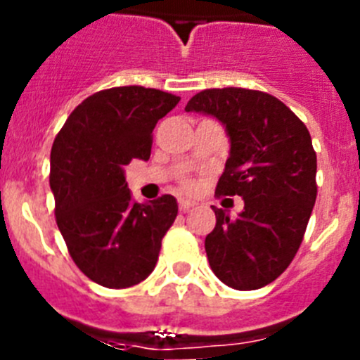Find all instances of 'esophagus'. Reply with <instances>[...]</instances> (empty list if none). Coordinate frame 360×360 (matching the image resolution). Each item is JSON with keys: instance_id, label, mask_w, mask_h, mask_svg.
<instances>
[{"instance_id": "1", "label": "esophagus", "mask_w": 360, "mask_h": 360, "mask_svg": "<svg viewBox=\"0 0 360 360\" xmlns=\"http://www.w3.org/2000/svg\"><path fill=\"white\" fill-rule=\"evenodd\" d=\"M178 207H180V211H189L191 207H195V202L193 200H187V198H178Z\"/></svg>"}]
</instances>
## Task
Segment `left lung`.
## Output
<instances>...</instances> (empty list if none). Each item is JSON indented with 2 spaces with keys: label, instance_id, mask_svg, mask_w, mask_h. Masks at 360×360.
I'll use <instances>...</instances> for the list:
<instances>
[{
  "label": "left lung",
  "instance_id": "obj_1",
  "mask_svg": "<svg viewBox=\"0 0 360 360\" xmlns=\"http://www.w3.org/2000/svg\"><path fill=\"white\" fill-rule=\"evenodd\" d=\"M186 111L212 117L225 128L231 148L216 193L238 195L245 203L234 219L212 207L209 265L227 287H265L294 259L316 203L310 133L279 98L245 88L203 90Z\"/></svg>",
  "mask_w": 360,
  "mask_h": 360
}]
</instances>
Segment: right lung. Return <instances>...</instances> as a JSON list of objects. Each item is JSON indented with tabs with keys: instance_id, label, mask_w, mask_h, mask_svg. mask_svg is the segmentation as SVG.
<instances>
[{
	"instance_id": "right-lung-1",
	"label": "right lung",
	"mask_w": 360,
	"mask_h": 360,
	"mask_svg": "<svg viewBox=\"0 0 360 360\" xmlns=\"http://www.w3.org/2000/svg\"><path fill=\"white\" fill-rule=\"evenodd\" d=\"M178 101L142 86L97 91L72 111L53 141L57 227L75 265L97 285L133 287L157 265L162 238L178 214L176 198L133 202L126 165L149 160L153 129Z\"/></svg>"
}]
</instances>
